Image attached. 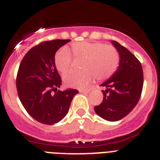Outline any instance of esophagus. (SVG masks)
<instances>
[{"label":"esophagus","instance_id":"obj_1","mask_svg":"<svg viewBox=\"0 0 160 160\" xmlns=\"http://www.w3.org/2000/svg\"><path fill=\"white\" fill-rule=\"evenodd\" d=\"M80 93H88L91 91L90 88H86V89H80Z\"/></svg>","mask_w":160,"mask_h":160}]
</instances>
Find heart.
<instances>
[{
    "label": "heart",
    "instance_id": "obj_1",
    "mask_svg": "<svg viewBox=\"0 0 160 160\" xmlns=\"http://www.w3.org/2000/svg\"><path fill=\"white\" fill-rule=\"evenodd\" d=\"M83 59L80 72H68L63 76L64 84L68 87L82 88L96 77L98 80L110 78L118 68L119 55L113 46L101 42L80 41L73 43L69 51L61 48L56 53L54 63L57 69L65 72L72 66L73 58Z\"/></svg>",
    "mask_w": 160,
    "mask_h": 160
}]
</instances>
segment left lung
Here are the masks:
<instances>
[{
	"label": "left lung",
	"mask_w": 160,
	"mask_h": 160,
	"mask_svg": "<svg viewBox=\"0 0 160 160\" xmlns=\"http://www.w3.org/2000/svg\"><path fill=\"white\" fill-rule=\"evenodd\" d=\"M119 55L118 68L100 84L102 103L94 108L96 114L108 121H118L128 115L137 104L143 85V68L138 59L117 41H111Z\"/></svg>",
	"instance_id": "1"
}]
</instances>
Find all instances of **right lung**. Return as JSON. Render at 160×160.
<instances>
[{
  "mask_svg": "<svg viewBox=\"0 0 160 160\" xmlns=\"http://www.w3.org/2000/svg\"><path fill=\"white\" fill-rule=\"evenodd\" d=\"M69 41L53 40L35 46L24 56L18 69L17 89L20 100L28 114L44 124H54L64 119L73 97L79 92L76 89L57 90L61 79L54 57L57 50Z\"/></svg>",
  "mask_w": 160,
  "mask_h": 160,
  "instance_id": "obj_1",
  "label": "right lung"
}]
</instances>
